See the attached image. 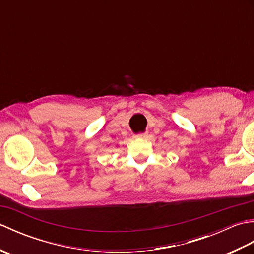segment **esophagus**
Returning a JSON list of instances; mask_svg holds the SVG:
<instances>
[{
	"mask_svg": "<svg viewBox=\"0 0 254 254\" xmlns=\"http://www.w3.org/2000/svg\"><path fill=\"white\" fill-rule=\"evenodd\" d=\"M135 137H139V138H146L147 137V134L146 133H143V134H138Z\"/></svg>",
	"mask_w": 254,
	"mask_h": 254,
	"instance_id": "1",
	"label": "esophagus"
}]
</instances>
